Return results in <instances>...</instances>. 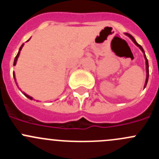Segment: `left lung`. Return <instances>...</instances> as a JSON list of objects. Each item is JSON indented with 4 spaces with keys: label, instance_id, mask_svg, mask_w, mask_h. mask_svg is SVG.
<instances>
[{
    "label": "left lung",
    "instance_id": "obj_1",
    "mask_svg": "<svg viewBox=\"0 0 159 159\" xmlns=\"http://www.w3.org/2000/svg\"><path fill=\"white\" fill-rule=\"evenodd\" d=\"M125 34L129 36V37L130 38L132 41H133V43H135V44H136V46H137L138 47H139V49L143 51V53H144V50H143V47L140 46V45H139L137 43H136V41L135 40V39H134V38L132 37L130 34L125 33ZM144 57H145V60H146V66H147V79H146V83H145V85H144V87H146L147 84H148V77H149V65H148V59H147V57H146V55H145V53H144Z\"/></svg>",
    "mask_w": 159,
    "mask_h": 159
}]
</instances>
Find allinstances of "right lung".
<instances>
[{"label":"right lung","instance_id":"1","mask_svg":"<svg viewBox=\"0 0 159 159\" xmlns=\"http://www.w3.org/2000/svg\"><path fill=\"white\" fill-rule=\"evenodd\" d=\"M29 40H30V39H29ZM23 44L21 46H20V50H19L18 53H17L16 57H15V60H14V63H13V65H16V61H17V59H18V57H19V55H20V50H21V49H22V47H23ZM13 77H14V79H15V80H16V78H15V73H14V72H13ZM23 94H24V95H25L26 97H27V98H28L29 99H30V100H32V99H33V98H31V97H30V96L27 95V94H26L25 93H23Z\"/></svg>","mask_w":159,"mask_h":159}]
</instances>
